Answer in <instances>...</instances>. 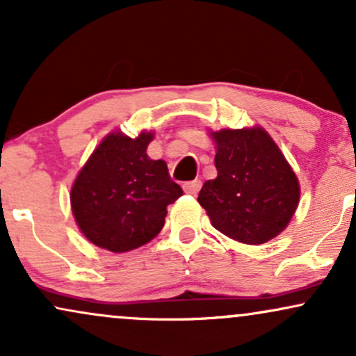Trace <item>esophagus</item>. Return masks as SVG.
Here are the masks:
<instances>
[{
  "label": "esophagus",
  "mask_w": 356,
  "mask_h": 356,
  "mask_svg": "<svg viewBox=\"0 0 356 356\" xmlns=\"http://www.w3.org/2000/svg\"><path fill=\"white\" fill-rule=\"evenodd\" d=\"M200 188H201V181H200V179H195V181L186 183V185L183 186V190H185V193H188V195L195 196V195H198Z\"/></svg>",
  "instance_id": "obj_1"
}]
</instances>
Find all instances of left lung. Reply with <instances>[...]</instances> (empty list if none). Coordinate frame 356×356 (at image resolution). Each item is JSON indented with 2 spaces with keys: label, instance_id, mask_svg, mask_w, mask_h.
<instances>
[{
  "label": "left lung",
  "instance_id": "obj_1",
  "mask_svg": "<svg viewBox=\"0 0 356 356\" xmlns=\"http://www.w3.org/2000/svg\"><path fill=\"white\" fill-rule=\"evenodd\" d=\"M218 177L201 188L198 203L213 227L243 244L259 245L289 226L300 200L296 171L262 127L209 130Z\"/></svg>",
  "mask_w": 356,
  "mask_h": 356
}]
</instances>
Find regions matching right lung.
I'll return each instance as SVG.
<instances>
[{"label":"right lung","mask_w":356,"mask_h":356,"mask_svg":"<svg viewBox=\"0 0 356 356\" xmlns=\"http://www.w3.org/2000/svg\"><path fill=\"white\" fill-rule=\"evenodd\" d=\"M153 138L147 130L135 138L111 131L74 179V219L97 248L129 252L150 243L165 225L166 206L183 195L170 179L166 161L147 155Z\"/></svg>","instance_id":"1"}]
</instances>
